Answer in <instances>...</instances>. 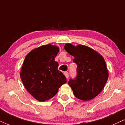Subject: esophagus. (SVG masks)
<instances>
[{"label": "esophagus", "instance_id": "1", "mask_svg": "<svg viewBox=\"0 0 125 125\" xmlns=\"http://www.w3.org/2000/svg\"><path fill=\"white\" fill-rule=\"evenodd\" d=\"M64 75H65L66 76V77L67 78H69V73H68L67 72H65L64 73Z\"/></svg>", "mask_w": 125, "mask_h": 125}]
</instances>
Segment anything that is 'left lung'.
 Returning a JSON list of instances; mask_svg holds the SVG:
<instances>
[{"label":"left lung","instance_id":"left-lung-1","mask_svg":"<svg viewBox=\"0 0 125 125\" xmlns=\"http://www.w3.org/2000/svg\"><path fill=\"white\" fill-rule=\"evenodd\" d=\"M64 49L74 57L77 64V75L71 78L69 85L74 96L80 100H91L100 94L108 77L105 60L97 52L85 45L74 47L67 44Z\"/></svg>","mask_w":125,"mask_h":125}]
</instances>
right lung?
Listing matches in <instances>:
<instances>
[{"label": "right lung", "mask_w": 125, "mask_h": 125, "mask_svg": "<svg viewBox=\"0 0 125 125\" xmlns=\"http://www.w3.org/2000/svg\"><path fill=\"white\" fill-rule=\"evenodd\" d=\"M58 52V47L48 44L33 50L25 58L21 78L29 94L40 102L53 97L67 82L55 61Z\"/></svg>", "instance_id": "1"}]
</instances>
